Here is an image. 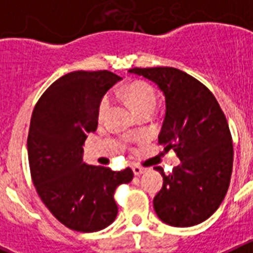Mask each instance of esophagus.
Instances as JSON below:
<instances>
[{"label": "esophagus", "mask_w": 253, "mask_h": 253, "mask_svg": "<svg viewBox=\"0 0 253 253\" xmlns=\"http://www.w3.org/2000/svg\"><path fill=\"white\" fill-rule=\"evenodd\" d=\"M133 171H134V175H142L143 172H146V169L142 166H138V165H134Z\"/></svg>", "instance_id": "1"}]
</instances>
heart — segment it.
<instances>
[{"label":"heart","instance_id":"heart-1","mask_svg":"<svg viewBox=\"0 0 253 253\" xmlns=\"http://www.w3.org/2000/svg\"><path fill=\"white\" fill-rule=\"evenodd\" d=\"M124 99L129 102L134 111L138 114L146 110H154L157 105V93L156 90L147 82L135 81L125 86L122 91ZM110 107V97L104 96L99 104V119L102 120L106 116L107 111Z\"/></svg>","mask_w":253,"mask_h":253}]
</instances>
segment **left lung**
Segmentation results:
<instances>
[{"mask_svg": "<svg viewBox=\"0 0 253 253\" xmlns=\"http://www.w3.org/2000/svg\"><path fill=\"white\" fill-rule=\"evenodd\" d=\"M157 84L165 95L166 115L158 144L173 149L180 166L163 176L154 196L158 218L173 227L204 222L224 200L233 167V144L227 118L214 95L193 76L172 67L131 68Z\"/></svg>", "mask_w": 253, "mask_h": 253, "instance_id": "1", "label": "left lung"}]
</instances>
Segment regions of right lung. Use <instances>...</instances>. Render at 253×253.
<instances>
[{"instance_id": "add662e5", "label": "right lung", "mask_w": 253, "mask_h": 253, "mask_svg": "<svg viewBox=\"0 0 253 253\" xmlns=\"http://www.w3.org/2000/svg\"><path fill=\"white\" fill-rule=\"evenodd\" d=\"M109 71H76L44 91L31 115L28 157L31 180L55 218L69 229L101 231L115 220L116 187L133 180L131 169L82 162L87 134L97 129L102 96L119 81Z\"/></svg>"}]
</instances>
